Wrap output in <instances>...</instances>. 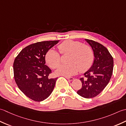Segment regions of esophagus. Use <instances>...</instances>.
<instances>
[{
	"label": "esophagus",
	"mask_w": 126,
	"mask_h": 126,
	"mask_svg": "<svg viewBox=\"0 0 126 126\" xmlns=\"http://www.w3.org/2000/svg\"><path fill=\"white\" fill-rule=\"evenodd\" d=\"M65 78H66V79H67L68 80H70V81H72V80H73V79H74V78H73V77H65Z\"/></svg>",
	"instance_id": "esophagus-1"
}]
</instances>
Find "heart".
Returning <instances> with one entry per match:
<instances>
[{
    "label": "heart",
    "mask_w": 126,
    "mask_h": 126,
    "mask_svg": "<svg viewBox=\"0 0 126 126\" xmlns=\"http://www.w3.org/2000/svg\"><path fill=\"white\" fill-rule=\"evenodd\" d=\"M62 55L70 54L67 65H63L56 71L57 74L70 76L77 73L84 72L91 66L94 61V53L91 48L79 41L67 40L58 46ZM46 62L51 68H58L61 63L60 54L54 49L49 50L45 56Z\"/></svg>",
    "instance_id": "heart-1"
}]
</instances>
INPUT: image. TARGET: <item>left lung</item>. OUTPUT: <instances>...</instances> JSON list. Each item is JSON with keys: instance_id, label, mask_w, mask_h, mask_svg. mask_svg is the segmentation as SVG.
Returning <instances> with one entry per match:
<instances>
[{"instance_id": "1", "label": "left lung", "mask_w": 126, "mask_h": 126, "mask_svg": "<svg viewBox=\"0 0 126 126\" xmlns=\"http://www.w3.org/2000/svg\"><path fill=\"white\" fill-rule=\"evenodd\" d=\"M94 51V60L91 67L81 78L82 86L77 91L80 96L91 98L97 96L109 83L113 71V58L103 45L85 39Z\"/></svg>"}]
</instances>
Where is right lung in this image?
<instances>
[{"mask_svg": "<svg viewBox=\"0 0 126 126\" xmlns=\"http://www.w3.org/2000/svg\"><path fill=\"white\" fill-rule=\"evenodd\" d=\"M59 40L38 42L23 49L14 63L15 80L28 98L41 102L47 98L58 78L49 79L52 70L46 65L45 56Z\"/></svg>", "mask_w": 126, "mask_h": 126, "instance_id": "1", "label": "right lung"}]
</instances>
